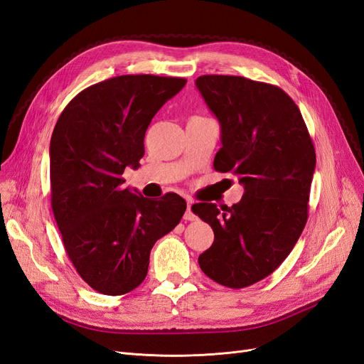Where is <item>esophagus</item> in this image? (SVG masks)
<instances>
[{"mask_svg":"<svg viewBox=\"0 0 364 364\" xmlns=\"http://www.w3.org/2000/svg\"><path fill=\"white\" fill-rule=\"evenodd\" d=\"M191 206H193V202H190V200L186 202V211H185V214H183V218L188 220V222H193V220H197V215L193 213Z\"/></svg>","mask_w":364,"mask_h":364,"instance_id":"obj_1","label":"esophagus"}]
</instances>
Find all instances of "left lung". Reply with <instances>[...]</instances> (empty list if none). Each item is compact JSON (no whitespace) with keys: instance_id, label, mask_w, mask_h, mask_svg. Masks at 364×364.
Masks as SVG:
<instances>
[{"instance_id":"left-lung-1","label":"left lung","mask_w":364,"mask_h":364,"mask_svg":"<svg viewBox=\"0 0 364 364\" xmlns=\"http://www.w3.org/2000/svg\"><path fill=\"white\" fill-rule=\"evenodd\" d=\"M196 86L222 129L214 168L245 186L241 200L223 211L193 205L214 230L199 266L225 287L245 289L277 270L299 240L316 151L299 107L281 87L215 74L197 77Z\"/></svg>"}]
</instances>
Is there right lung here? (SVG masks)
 I'll return each mask as SVG.
<instances>
[{
	"mask_svg": "<svg viewBox=\"0 0 364 364\" xmlns=\"http://www.w3.org/2000/svg\"><path fill=\"white\" fill-rule=\"evenodd\" d=\"M182 77L118 75L77 94L50 142L51 208L65 250L98 293L126 294L146 279L150 250L179 225L186 202L124 188L139 167L151 118L185 86Z\"/></svg>",
	"mask_w": 364,
	"mask_h": 364,
	"instance_id": "1",
	"label": "right lung"
}]
</instances>
